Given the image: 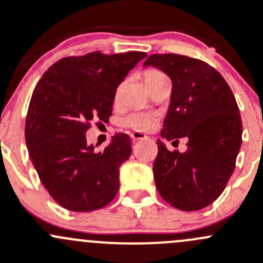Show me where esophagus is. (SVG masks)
<instances>
[{
    "label": "esophagus",
    "instance_id": "34e87169",
    "mask_svg": "<svg viewBox=\"0 0 263 263\" xmlns=\"http://www.w3.org/2000/svg\"><path fill=\"white\" fill-rule=\"evenodd\" d=\"M129 136H131V139L134 140V141H137V140H145V139H147L146 135L141 134V132H139V131H132L131 134H129Z\"/></svg>",
    "mask_w": 263,
    "mask_h": 263
}]
</instances>
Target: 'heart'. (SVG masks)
<instances>
[{"mask_svg": "<svg viewBox=\"0 0 263 263\" xmlns=\"http://www.w3.org/2000/svg\"><path fill=\"white\" fill-rule=\"evenodd\" d=\"M158 76H163V73L158 72L155 69H150L145 72V81L150 80V78L158 77ZM157 119H155L154 114L149 113V111L144 110H135L127 114L123 119H122V124L128 128L136 129V131H147L152 128L155 124Z\"/></svg>", "mask_w": 263, "mask_h": 263, "instance_id": "obj_1", "label": "heart"}]
</instances>
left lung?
Returning <instances> with one entry per match:
<instances>
[{"instance_id": "1", "label": "left lung", "mask_w": 263, "mask_h": 263, "mask_svg": "<svg viewBox=\"0 0 263 263\" xmlns=\"http://www.w3.org/2000/svg\"><path fill=\"white\" fill-rule=\"evenodd\" d=\"M144 67L157 68L172 81L153 164L155 186L172 207L199 211L221 195L235 168L243 134L238 104L222 76L199 59L155 53ZM181 137L189 140L188 150L170 152L164 140Z\"/></svg>"}]
</instances>
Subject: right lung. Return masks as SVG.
<instances>
[{
  "label": "right lung",
  "mask_w": 263,
  "mask_h": 263,
  "mask_svg": "<svg viewBox=\"0 0 263 263\" xmlns=\"http://www.w3.org/2000/svg\"><path fill=\"white\" fill-rule=\"evenodd\" d=\"M146 52H90L64 58L38 81L25 121L28 153L56 203L74 212L105 207L119 189L131 139L117 134L103 152L88 145L92 119L108 122L118 86Z\"/></svg>",
  "instance_id": "add662e5"
}]
</instances>
